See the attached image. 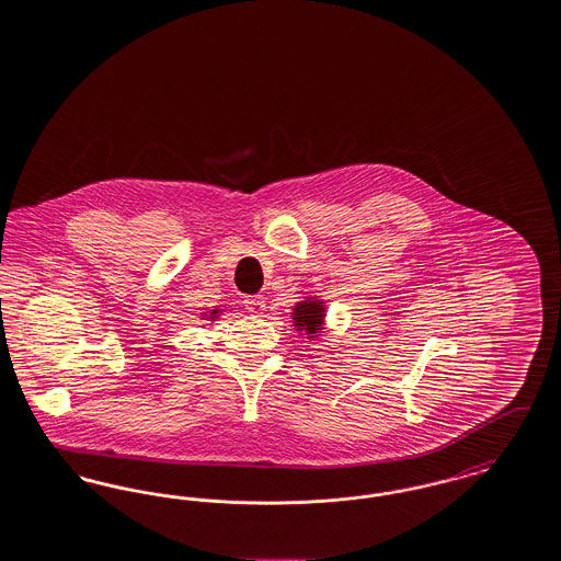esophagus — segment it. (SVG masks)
<instances>
[{
    "label": "esophagus",
    "mask_w": 561,
    "mask_h": 561,
    "mask_svg": "<svg viewBox=\"0 0 561 561\" xmlns=\"http://www.w3.org/2000/svg\"><path fill=\"white\" fill-rule=\"evenodd\" d=\"M243 307H245L250 313H254V316H263V311H265V298H263L261 294H256V296H245V298H243Z\"/></svg>",
    "instance_id": "esophagus-1"
}]
</instances>
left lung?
<instances>
[{
	"instance_id": "left-lung-1",
	"label": "left lung",
	"mask_w": 561,
	"mask_h": 561,
	"mask_svg": "<svg viewBox=\"0 0 561 561\" xmlns=\"http://www.w3.org/2000/svg\"><path fill=\"white\" fill-rule=\"evenodd\" d=\"M323 318H325V307L318 298H307L302 302H296V307L293 309L296 330L309 334L311 341L316 336H320V332L323 330Z\"/></svg>"
}]
</instances>
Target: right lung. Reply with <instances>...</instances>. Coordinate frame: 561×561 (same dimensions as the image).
I'll use <instances>...</instances> for the list:
<instances>
[{
  "label": "right lung",
  "instance_id": "obj_1",
  "mask_svg": "<svg viewBox=\"0 0 561 561\" xmlns=\"http://www.w3.org/2000/svg\"><path fill=\"white\" fill-rule=\"evenodd\" d=\"M216 318H218V309H213V311H210V313H208V320H216Z\"/></svg>",
  "mask_w": 561,
  "mask_h": 561
}]
</instances>
